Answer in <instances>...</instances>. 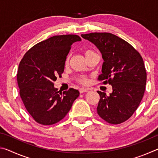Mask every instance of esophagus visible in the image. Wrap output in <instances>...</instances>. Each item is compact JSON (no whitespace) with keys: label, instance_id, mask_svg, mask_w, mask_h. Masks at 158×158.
Wrapping results in <instances>:
<instances>
[{"label":"esophagus","instance_id":"esophagus-1","mask_svg":"<svg viewBox=\"0 0 158 158\" xmlns=\"http://www.w3.org/2000/svg\"><path fill=\"white\" fill-rule=\"evenodd\" d=\"M89 90H90L89 89H84V88H81V89H79V92L80 93H83L84 92H88Z\"/></svg>","mask_w":158,"mask_h":158}]
</instances>
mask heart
Returning <instances> with one entry per match:
<instances>
[{
  "instance_id": "obj_1",
  "label": "heart",
  "mask_w": 158,
  "mask_h": 158,
  "mask_svg": "<svg viewBox=\"0 0 158 158\" xmlns=\"http://www.w3.org/2000/svg\"><path fill=\"white\" fill-rule=\"evenodd\" d=\"M95 52H93L92 50H90V49H85L84 52V56H85V58H88L89 56H90L91 54H93V53H94ZM68 58H67L66 59V61H65V64H68ZM79 81L81 83V84H86L87 83V79L85 78V77H80L79 78Z\"/></svg>"
}]
</instances>
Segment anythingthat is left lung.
<instances>
[{
	"label": "left lung",
	"mask_w": 158,
	"mask_h": 158,
	"mask_svg": "<svg viewBox=\"0 0 158 158\" xmlns=\"http://www.w3.org/2000/svg\"><path fill=\"white\" fill-rule=\"evenodd\" d=\"M81 37L100 50L104 63L98 79L109 83L113 90L109 95L98 91V115L111 124L125 122L137 110L145 91L146 72L142 57L132 45L110 33Z\"/></svg>",
	"instance_id": "8db88e82"
}]
</instances>
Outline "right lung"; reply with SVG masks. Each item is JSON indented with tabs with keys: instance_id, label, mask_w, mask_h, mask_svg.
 <instances>
[{
	"instance_id": "obj_1",
	"label": "right lung",
	"mask_w": 158,
	"mask_h": 158,
	"mask_svg": "<svg viewBox=\"0 0 158 158\" xmlns=\"http://www.w3.org/2000/svg\"><path fill=\"white\" fill-rule=\"evenodd\" d=\"M81 40L76 35L51 37L34 45L21 59L17 73L20 96L38 123L50 125L59 122L79 97V92L74 89L58 91L53 81L63 73L71 45Z\"/></svg>"
}]
</instances>
